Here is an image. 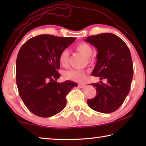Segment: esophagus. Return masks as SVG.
<instances>
[{"instance_id": "34e87169", "label": "esophagus", "mask_w": 146, "mask_h": 146, "mask_svg": "<svg viewBox=\"0 0 146 146\" xmlns=\"http://www.w3.org/2000/svg\"><path fill=\"white\" fill-rule=\"evenodd\" d=\"M86 86L85 84H78V88H84Z\"/></svg>"}]
</instances>
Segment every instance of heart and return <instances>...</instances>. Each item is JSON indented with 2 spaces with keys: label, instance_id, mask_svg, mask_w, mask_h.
<instances>
[{
  "label": "heart",
  "instance_id": "obj_1",
  "mask_svg": "<svg viewBox=\"0 0 146 146\" xmlns=\"http://www.w3.org/2000/svg\"><path fill=\"white\" fill-rule=\"evenodd\" d=\"M76 49L86 58L90 57L93 54V49L91 46L90 44L85 42L79 44L76 46ZM69 59H70V53L67 49H64L59 55V62L62 67L66 68L69 64ZM64 77L67 80L80 82L85 80L86 75L85 71L83 70H71L64 72Z\"/></svg>",
  "mask_w": 146,
  "mask_h": 146
}]
</instances>
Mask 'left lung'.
<instances>
[{
    "label": "left lung",
    "instance_id": "obj_1",
    "mask_svg": "<svg viewBox=\"0 0 146 146\" xmlns=\"http://www.w3.org/2000/svg\"><path fill=\"white\" fill-rule=\"evenodd\" d=\"M97 49V64L91 75L107 79L108 82L91 84L97 95L88 99L96 111L110 113L119 108L129 92L133 75L131 55L125 43L112 33L88 36L84 40Z\"/></svg>",
    "mask_w": 146,
    "mask_h": 146
}]
</instances>
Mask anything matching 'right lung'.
I'll use <instances>...</instances> for the list:
<instances>
[{
    "label": "right lung",
    "instance_id": "obj_1",
    "mask_svg": "<svg viewBox=\"0 0 146 146\" xmlns=\"http://www.w3.org/2000/svg\"><path fill=\"white\" fill-rule=\"evenodd\" d=\"M76 40L40 35L26 42L16 61V81L19 95L27 108L40 117H50L66 107V97L77 84L57 82L60 75L59 55Z\"/></svg>",
    "mask_w": 146,
    "mask_h": 146
}]
</instances>
